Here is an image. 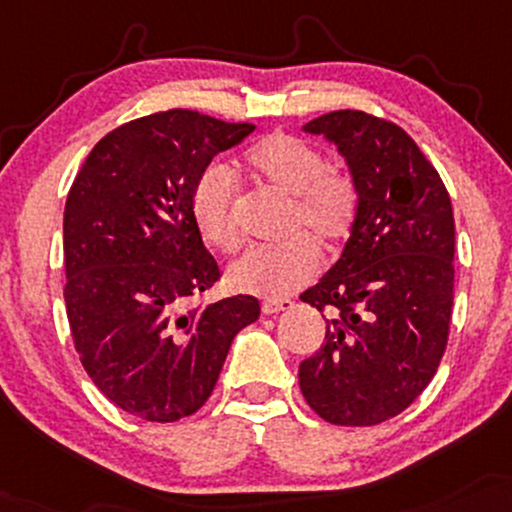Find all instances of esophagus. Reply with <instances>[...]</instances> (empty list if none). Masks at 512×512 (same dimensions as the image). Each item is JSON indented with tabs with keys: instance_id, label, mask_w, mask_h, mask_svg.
<instances>
[{
	"instance_id": "esophagus-1",
	"label": "esophagus",
	"mask_w": 512,
	"mask_h": 512,
	"mask_svg": "<svg viewBox=\"0 0 512 512\" xmlns=\"http://www.w3.org/2000/svg\"><path fill=\"white\" fill-rule=\"evenodd\" d=\"M288 307H293L291 300L269 298V300H264V303H262V312H264V315H279V312L288 310Z\"/></svg>"
}]
</instances>
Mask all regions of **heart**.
Returning <instances> with one entry per match:
<instances>
[{
    "instance_id": "b5f03b06",
    "label": "heart",
    "mask_w": 512,
    "mask_h": 512,
    "mask_svg": "<svg viewBox=\"0 0 512 512\" xmlns=\"http://www.w3.org/2000/svg\"><path fill=\"white\" fill-rule=\"evenodd\" d=\"M248 171L262 186L293 197L288 243L245 250L231 262L226 281L233 291L283 298L315 279L319 250L334 255L353 236L360 214V188L346 171L329 166L324 152L288 133H272L245 155ZM190 214L205 243L217 250L238 245V190L226 166L209 164L190 190Z\"/></svg>"
}]
</instances>
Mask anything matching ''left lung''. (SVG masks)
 <instances>
[{
  "label": "left lung",
  "instance_id": "obj_1",
  "mask_svg": "<svg viewBox=\"0 0 512 512\" xmlns=\"http://www.w3.org/2000/svg\"><path fill=\"white\" fill-rule=\"evenodd\" d=\"M346 157L360 214L343 255L300 295L324 312L322 348L300 365V391L319 417L372 427L427 389L448 343L455 221L439 171L396 123L341 109L312 119Z\"/></svg>",
  "mask_w": 512,
  "mask_h": 512
}]
</instances>
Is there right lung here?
Instances as JSON below:
<instances>
[{"label":"right lung","mask_w":512,"mask_h":512,"mask_svg":"<svg viewBox=\"0 0 512 512\" xmlns=\"http://www.w3.org/2000/svg\"><path fill=\"white\" fill-rule=\"evenodd\" d=\"M252 123L169 109L114 128L92 147L66 197V315L88 377L147 422L207 403L252 295L195 303L219 281L190 214V190Z\"/></svg>","instance_id":"1"}]
</instances>
